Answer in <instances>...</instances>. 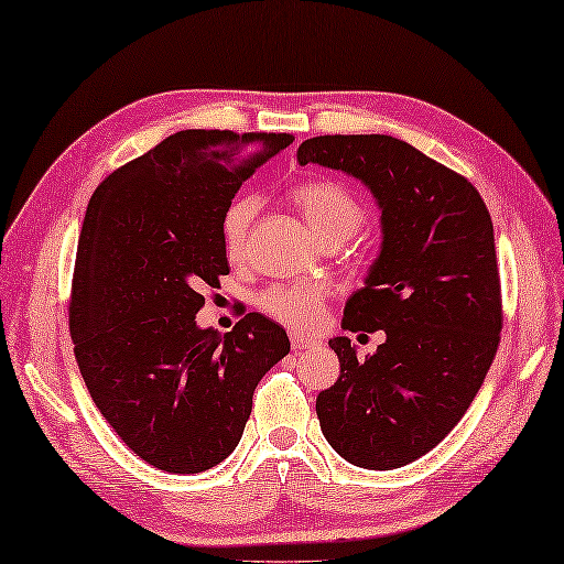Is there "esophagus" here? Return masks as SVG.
Segmentation results:
<instances>
[{"mask_svg":"<svg viewBox=\"0 0 564 564\" xmlns=\"http://www.w3.org/2000/svg\"><path fill=\"white\" fill-rule=\"evenodd\" d=\"M290 340H292V350H294V352H302V350H308V348L314 346V340L302 336V333H292Z\"/></svg>","mask_w":564,"mask_h":564,"instance_id":"obj_1","label":"esophagus"}]
</instances>
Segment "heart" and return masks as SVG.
Returning a JSON list of instances; mask_svg holds the SVG:
<instances>
[{
	"label": "heart",
	"instance_id": "obj_1",
	"mask_svg": "<svg viewBox=\"0 0 564 564\" xmlns=\"http://www.w3.org/2000/svg\"><path fill=\"white\" fill-rule=\"evenodd\" d=\"M292 202L312 231L324 240L326 246H338L343 240L355 236L365 224V206L355 194L336 180H314L304 182L292 189ZM260 209L258 197L252 194H238L228 202L221 214V240L228 260H243L248 252L250 226L256 221ZM328 294L316 282H286L270 284L258 296V304L270 318L280 324L312 330L321 326L326 316Z\"/></svg>",
	"mask_w": 564,
	"mask_h": 564
}]
</instances>
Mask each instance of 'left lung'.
<instances>
[{
    "mask_svg": "<svg viewBox=\"0 0 564 564\" xmlns=\"http://www.w3.org/2000/svg\"><path fill=\"white\" fill-rule=\"evenodd\" d=\"M362 180L382 209V252L343 326L387 340L358 360L328 340L340 377L316 399L326 441L348 463L394 469L433 451L473 404L503 326L501 280L487 204L467 177L392 135H316L299 145Z\"/></svg>",
    "mask_w": 564,
    "mask_h": 564,
    "instance_id": "1",
    "label": "left lung"
}]
</instances>
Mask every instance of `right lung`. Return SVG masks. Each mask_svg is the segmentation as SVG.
<instances>
[{
  "label": "right lung",
  "instance_id": "obj_1",
  "mask_svg": "<svg viewBox=\"0 0 564 564\" xmlns=\"http://www.w3.org/2000/svg\"><path fill=\"white\" fill-rule=\"evenodd\" d=\"M292 141L180 131L113 170L87 204L70 290L75 360L109 426L165 473H204L231 455L258 382L290 352L262 314L224 336L194 316L228 274L224 209Z\"/></svg>",
  "mask_w": 564,
  "mask_h": 564
}]
</instances>
